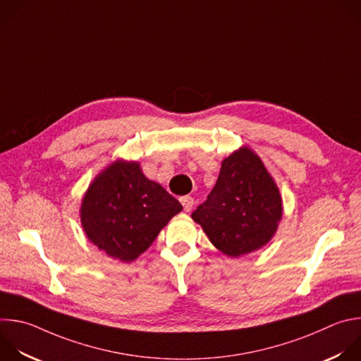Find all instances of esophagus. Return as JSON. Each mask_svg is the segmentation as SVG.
<instances>
[{
	"label": "esophagus",
	"instance_id": "obj_1",
	"mask_svg": "<svg viewBox=\"0 0 361 361\" xmlns=\"http://www.w3.org/2000/svg\"><path fill=\"white\" fill-rule=\"evenodd\" d=\"M180 202L183 204L184 211L188 212V211H191V208H192V205H194V198L190 197V195H184V197L180 198Z\"/></svg>",
	"mask_w": 361,
	"mask_h": 361
}]
</instances>
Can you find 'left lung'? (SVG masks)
<instances>
[{"mask_svg": "<svg viewBox=\"0 0 361 361\" xmlns=\"http://www.w3.org/2000/svg\"><path fill=\"white\" fill-rule=\"evenodd\" d=\"M282 211L279 188L262 160L241 147L224 159L216 184L191 216L216 250L238 258L271 241Z\"/></svg>", "mask_w": 361, "mask_h": 361, "instance_id": "8db88e82", "label": "left lung"}]
</instances>
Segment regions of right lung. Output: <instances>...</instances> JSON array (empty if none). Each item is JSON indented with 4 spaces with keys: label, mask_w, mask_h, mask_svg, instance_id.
Returning a JSON list of instances; mask_svg holds the SVG:
<instances>
[{
    "label": "right lung",
    "mask_w": 361,
    "mask_h": 361,
    "mask_svg": "<svg viewBox=\"0 0 361 361\" xmlns=\"http://www.w3.org/2000/svg\"><path fill=\"white\" fill-rule=\"evenodd\" d=\"M183 205L137 161L116 160L89 185L80 205V224L89 241L123 262L139 258Z\"/></svg>",
    "instance_id": "add662e5"
}]
</instances>
